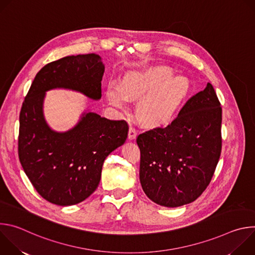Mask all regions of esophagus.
Listing matches in <instances>:
<instances>
[{"label": "esophagus", "mask_w": 255, "mask_h": 255, "mask_svg": "<svg viewBox=\"0 0 255 255\" xmlns=\"http://www.w3.org/2000/svg\"><path fill=\"white\" fill-rule=\"evenodd\" d=\"M136 136H137V130L134 128V127H130L129 128V133H128V138L130 139V140H132V139H135L136 138Z\"/></svg>", "instance_id": "34e87169"}]
</instances>
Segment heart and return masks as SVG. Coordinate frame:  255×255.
Instances as JSON below:
<instances>
[{"instance_id":"heart-1","label":"heart","mask_w":255,"mask_h":255,"mask_svg":"<svg viewBox=\"0 0 255 255\" xmlns=\"http://www.w3.org/2000/svg\"><path fill=\"white\" fill-rule=\"evenodd\" d=\"M170 76L171 70L165 66L131 71L125 76L121 86L114 83L108 85V101L126 110L128 99L141 98L137 106L139 117L150 125L160 124L173 116L187 92L183 79Z\"/></svg>"}]
</instances>
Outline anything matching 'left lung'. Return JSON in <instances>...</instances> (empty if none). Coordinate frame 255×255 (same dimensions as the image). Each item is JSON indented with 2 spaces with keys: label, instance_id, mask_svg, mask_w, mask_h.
Returning a JSON list of instances; mask_svg holds the SVG:
<instances>
[{
  "label": "left lung",
  "instance_id": "8db88e82",
  "mask_svg": "<svg viewBox=\"0 0 255 255\" xmlns=\"http://www.w3.org/2000/svg\"><path fill=\"white\" fill-rule=\"evenodd\" d=\"M221 123V104L208 83L168 126L139 134V177L145 195L169 208L197 200L220 158Z\"/></svg>",
  "mask_w": 255,
  "mask_h": 255
}]
</instances>
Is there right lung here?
I'll return each mask as SVG.
<instances>
[{"instance_id":"obj_1","label":"right lung","mask_w":255,"mask_h":255,"mask_svg":"<svg viewBox=\"0 0 255 255\" xmlns=\"http://www.w3.org/2000/svg\"><path fill=\"white\" fill-rule=\"evenodd\" d=\"M105 66L95 53L71 55L43 66L36 75L20 112L18 153L21 165L38 194L58 206L79 204L98 188L106 157L128 135L124 120L85 112L66 132L52 130L43 115L45 93L77 91L92 100L102 97Z\"/></svg>"}]
</instances>
